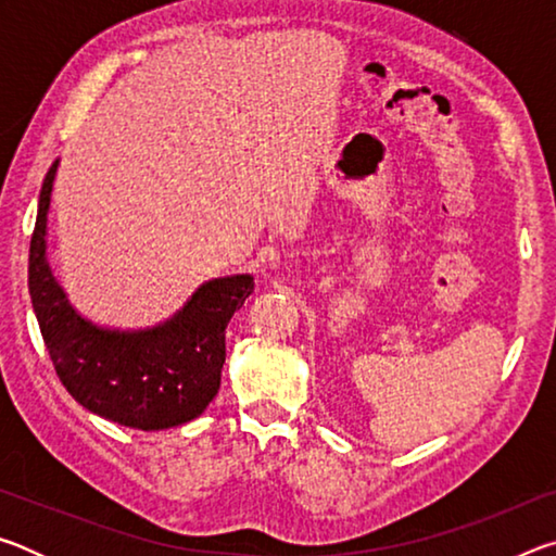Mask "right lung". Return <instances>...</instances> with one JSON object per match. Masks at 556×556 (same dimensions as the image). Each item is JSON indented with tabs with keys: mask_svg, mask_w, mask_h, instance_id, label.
Instances as JSON below:
<instances>
[{
	"mask_svg": "<svg viewBox=\"0 0 556 556\" xmlns=\"http://www.w3.org/2000/svg\"><path fill=\"white\" fill-rule=\"evenodd\" d=\"M53 162L29 248V294L55 375L75 402L122 427L159 431L203 414L220 388L225 328L255 289L250 275L211 279L181 312L144 331H110L75 314L46 262Z\"/></svg>",
	"mask_w": 556,
	"mask_h": 556,
	"instance_id": "right-lung-1",
	"label": "right lung"
}]
</instances>
